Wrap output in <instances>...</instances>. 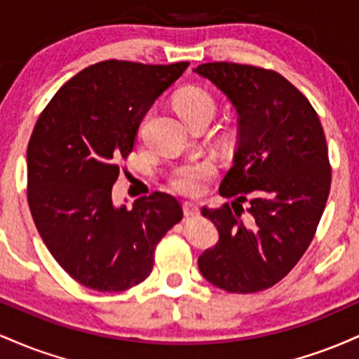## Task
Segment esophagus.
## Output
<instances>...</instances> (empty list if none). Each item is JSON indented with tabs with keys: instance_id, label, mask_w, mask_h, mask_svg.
Returning a JSON list of instances; mask_svg holds the SVG:
<instances>
[{
	"instance_id": "esophagus-1",
	"label": "esophagus",
	"mask_w": 359,
	"mask_h": 359,
	"mask_svg": "<svg viewBox=\"0 0 359 359\" xmlns=\"http://www.w3.org/2000/svg\"><path fill=\"white\" fill-rule=\"evenodd\" d=\"M182 209L185 216H196V214H199V205L194 203H184Z\"/></svg>"
}]
</instances>
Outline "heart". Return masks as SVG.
<instances>
[{
	"label": "heart",
	"mask_w": 359,
	"mask_h": 359,
	"mask_svg": "<svg viewBox=\"0 0 359 359\" xmlns=\"http://www.w3.org/2000/svg\"><path fill=\"white\" fill-rule=\"evenodd\" d=\"M177 113L180 118L187 119L196 114H214L216 104L214 100L203 89L189 88L182 90L175 100ZM214 174L212 163L196 162L179 167L172 175V185L175 191L185 196H199L204 191V185Z\"/></svg>",
	"instance_id": "1"
}]
</instances>
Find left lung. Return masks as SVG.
Masks as SVG:
<instances>
[{
	"instance_id": "left-lung-1",
	"label": "left lung",
	"mask_w": 359,
	"mask_h": 359,
	"mask_svg": "<svg viewBox=\"0 0 359 359\" xmlns=\"http://www.w3.org/2000/svg\"><path fill=\"white\" fill-rule=\"evenodd\" d=\"M236 109L233 167L219 194L231 205L203 208L219 241L199 257L212 285L234 294L265 290L306 253L331 189L319 116L285 77L251 65L211 62L192 69ZM250 204L248 222L231 208Z\"/></svg>"
}]
</instances>
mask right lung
<instances>
[{
	"label": "right lung",
	"instance_id": "1",
	"mask_svg": "<svg viewBox=\"0 0 359 359\" xmlns=\"http://www.w3.org/2000/svg\"><path fill=\"white\" fill-rule=\"evenodd\" d=\"M187 67L89 65L57 90L36 121L27 150L28 204L52 257L84 287L138 285L154 269L156 243L182 219L168 194L154 192L126 208L111 192L143 116Z\"/></svg>",
	"mask_w": 359,
	"mask_h": 359
}]
</instances>
